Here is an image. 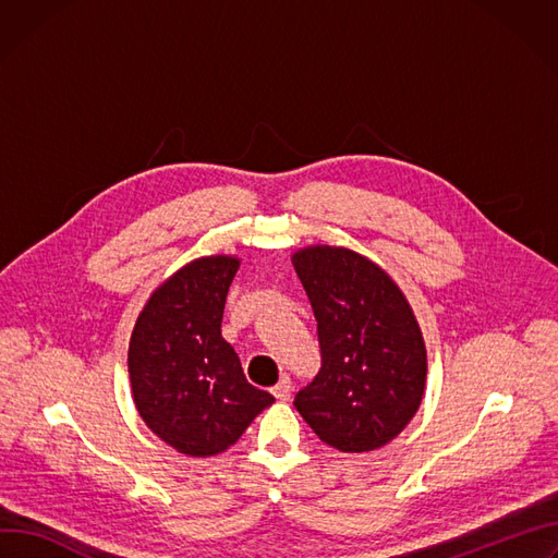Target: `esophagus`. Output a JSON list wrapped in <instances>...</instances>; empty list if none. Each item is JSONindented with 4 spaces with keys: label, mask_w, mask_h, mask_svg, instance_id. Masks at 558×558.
Wrapping results in <instances>:
<instances>
[{
    "label": "esophagus",
    "mask_w": 558,
    "mask_h": 558,
    "mask_svg": "<svg viewBox=\"0 0 558 558\" xmlns=\"http://www.w3.org/2000/svg\"><path fill=\"white\" fill-rule=\"evenodd\" d=\"M291 389H293L291 380H289V378H282V380L274 387V396H276L278 400H289V398H291Z\"/></svg>",
    "instance_id": "1"
}]
</instances>
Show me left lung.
I'll list each match as a JSON object with an SVG mask.
<instances>
[{
  "instance_id": "obj_1",
  "label": "left lung",
  "mask_w": 558,
  "mask_h": 558,
  "mask_svg": "<svg viewBox=\"0 0 558 558\" xmlns=\"http://www.w3.org/2000/svg\"><path fill=\"white\" fill-rule=\"evenodd\" d=\"M293 267L320 344V372L295 393V410L340 451L378 449L408 427L425 389L427 353L410 302L349 248H302Z\"/></svg>"
}]
</instances>
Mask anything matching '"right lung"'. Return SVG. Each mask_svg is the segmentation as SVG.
I'll return each mask as SVG.
<instances>
[{
  "instance_id": "1",
  "label": "right lung",
  "mask_w": 558,
  "mask_h": 558,
  "mask_svg": "<svg viewBox=\"0 0 558 558\" xmlns=\"http://www.w3.org/2000/svg\"><path fill=\"white\" fill-rule=\"evenodd\" d=\"M238 267L227 256L186 265L148 298L131 336L135 408L150 432L186 456L225 451L276 400L246 380L222 338Z\"/></svg>"
}]
</instances>
